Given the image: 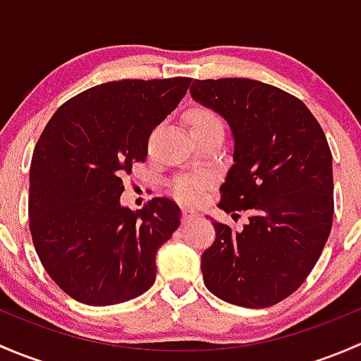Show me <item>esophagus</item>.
<instances>
[{"mask_svg": "<svg viewBox=\"0 0 361 361\" xmlns=\"http://www.w3.org/2000/svg\"><path fill=\"white\" fill-rule=\"evenodd\" d=\"M197 216V211L192 209V207H183V220L185 221H190Z\"/></svg>", "mask_w": 361, "mask_h": 361, "instance_id": "1", "label": "esophagus"}]
</instances>
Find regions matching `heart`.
Here are the masks:
<instances>
[{
	"label": "heart",
	"mask_w": 361,
	"mask_h": 361,
	"mask_svg": "<svg viewBox=\"0 0 361 361\" xmlns=\"http://www.w3.org/2000/svg\"><path fill=\"white\" fill-rule=\"evenodd\" d=\"M185 120H187V127L192 136L209 133V130L214 129H221V122L216 113L202 106L190 108ZM202 187L204 181L199 180V178H183V180H178L174 183L173 192L178 197L183 199V201H195L201 195Z\"/></svg>",
	"instance_id": "1"
}]
</instances>
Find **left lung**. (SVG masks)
Segmentation results:
<instances>
[{
	"instance_id": "1",
	"label": "left lung",
	"mask_w": 361,
	"mask_h": 361,
	"mask_svg": "<svg viewBox=\"0 0 361 361\" xmlns=\"http://www.w3.org/2000/svg\"><path fill=\"white\" fill-rule=\"evenodd\" d=\"M192 99L227 120L234 164L220 209L248 213L241 231L213 220L202 253L204 285L241 307H269L292 295L318 262L332 231L329 141L300 99L250 78L194 80Z\"/></svg>"
}]
</instances>
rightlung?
Instances as JSON below:
<instances>
[{
  "mask_svg": "<svg viewBox=\"0 0 361 361\" xmlns=\"http://www.w3.org/2000/svg\"><path fill=\"white\" fill-rule=\"evenodd\" d=\"M190 82L101 83L66 101L43 129L29 171V228L45 271L75 300L120 304L155 283V257L181 211L167 197L123 207L122 178L145 162L152 130Z\"/></svg>",
  "mask_w": 361,
  "mask_h": 361,
  "instance_id": "obj_1",
  "label": "right lung"
}]
</instances>
